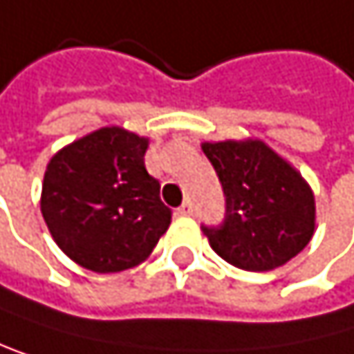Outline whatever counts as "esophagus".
<instances>
[{
	"instance_id": "34e87169",
	"label": "esophagus",
	"mask_w": 354,
	"mask_h": 354,
	"mask_svg": "<svg viewBox=\"0 0 354 354\" xmlns=\"http://www.w3.org/2000/svg\"><path fill=\"white\" fill-rule=\"evenodd\" d=\"M178 214H183V216H191V214H193V203H191L189 199L178 208Z\"/></svg>"
}]
</instances>
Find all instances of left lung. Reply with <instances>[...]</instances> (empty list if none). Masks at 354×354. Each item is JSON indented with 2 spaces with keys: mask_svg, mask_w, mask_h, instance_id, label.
Instances as JSON below:
<instances>
[{
  "mask_svg": "<svg viewBox=\"0 0 354 354\" xmlns=\"http://www.w3.org/2000/svg\"><path fill=\"white\" fill-rule=\"evenodd\" d=\"M225 193V221L206 227L212 250L246 272L291 261L315 236V193L301 174L261 140L203 142Z\"/></svg>",
  "mask_w": 354,
  "mask_h": 354,
  "instance_id": "obj_1",
  "label": "left lung"
}]
</instances>
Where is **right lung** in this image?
I'll list each match as a JSON object with an SVG mask.
<instances>
[{
  "mask_svg": "<svg viewBox=\"0 0 354 354\" xmlns=\"http://www.w3.org/2000/svg\"><path fill=\"white\" fill-rule=\"evenodd\" d=\"M148 140L102 127L50 159L39 208L57 246L78 266L112 274L140 266L171 223L159 180L146 171Z\"/></svg>",
  "mask_w": 354,
  "mask_h": 354,
  "instance_id": "right-lung-1",
  "label": "right lung"
}]
</instances>
